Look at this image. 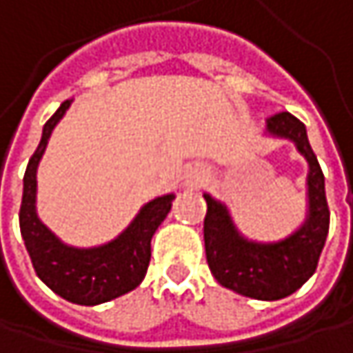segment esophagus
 <instances>
[{"instance_id": "esophagus-1", "label": "esophagus", "mask_w": 353, "mask_h": 353, "mask_svg": "<svg viewBox=\"0 0 353 353\" xmlns=\"http://www.w3.org/2000/svg\"><path fill=\"white\" fill-rule=\"evenodd\" d=\"M204 177H206V170H204L200 163L188 165V168L183 170V183H185V185H190V188H194V185L202 183V181H204Z\"/></svg>"}]
</instances>
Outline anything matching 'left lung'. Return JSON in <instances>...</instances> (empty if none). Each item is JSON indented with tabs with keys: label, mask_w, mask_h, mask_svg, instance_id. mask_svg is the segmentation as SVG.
<instances>
[{
	"label": "left lung",
	"mask_w": 353,
	"mask_h": 353,
	"mask_svg": "<svg viewBox=\"0 0 353 353\" xmlns=\"http://www.w3.org/2000/svg\"><path fill=\"white\" fill-rule=\"evenodd\" d=\"M265 132L292 141L309 163L305 223L286 239L274 243L251 241L235 227L227 204L204 194V247L208 268L221 286L257 301H280L296 292L315 274L329 233V206L325 177L305 124L296 116L280 112L268 118Z\"/></svg>",
	"instance_id": "obj_1"
}]
</instances>
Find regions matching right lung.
Instances as JSON below:
<instances>
[{
	"label": "right lung",
	"instance_id": "add662e5",
	"mask_svg": "<svg viewBox=\"0 0 353 353\" xmlns=\"http://www.w3.org/2000/svg\"><path fill=\"white\" fill-rule=\"evenodd\" d=\"M71 100L46 120L42 139L24 174V194L20 206V231L30 253L36 276L59 296L75 305H102L134 290L149 268L151 239L172 210L174 194L147 202L132 223L112 241L98 247H73L63 243L36 212V170L52 134Z\"/></svg>",
	"mask_w": 353,
	"mask_h": 353
}]
</instances>
